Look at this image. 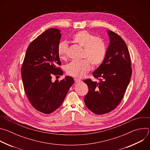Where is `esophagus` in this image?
I'll return each instance as SVG.
<instances>
[{
    "label": "esophagus",
    "mask_w": 150,
    "mask_h": 150,
    "mask_svg": "<svg viewBox=\"0 0 150 150\" xmlns=\"http://www.w3.org/2000/svg\"><path fill=\"white\" fill-rule=\"evenodd\" d=\"M81 81L80 80V79H76V78H75V82H76V83H78V82H80Z\"/></svg>",
    "instance_id": "esophagus-1"
}]
</instances>
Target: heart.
<instances>
[{
    "mask_svg": "<svg viewBox=\"0 0 150 150\" xmlns=\"http://www.w3.org/2000/svg\"><path fill=\"white\" fill-rule=\"evenodd\" d=\"M72 41L83 47L81 60H74L66 67L67 73L75 78H82L91 69V64L97 67L103 63L106 55V46L103 40L97 38L87 31H81L72 37ZM68 45L65 41L60 42L57 46V53L62 59H65Z\"/></svg>",
    "mask_w": 150,
    "mask_h": 150,
    "instance_id": "heart-1",
    "label": "heart"
}]
</instances>
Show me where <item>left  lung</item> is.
<instances>
[{"instance_id":"1","label":"left lung","mask_w":150,"mask_h":150,"mask_svg":"<svg viewBox=\"0 0 150 150\" xmlns=\"http://www.w3.org/2000/svg\"><path fill=\"white\" fill-rule=\"evenodd\" d=\"M110 42L104 61L93 75L100 81L87 79L88 92L84 97L87 108L96 115L113 110L119 105L129 83L131 62L125 41L115 33L107 31Z\"/></svg>"}]
</instances>
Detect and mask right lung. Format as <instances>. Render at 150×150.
Wrapping results in <instances>:
<instances>
[{"label":"right lung","instance_id":"1","mask_svg":"<svg viewBox=\"0 0 150 150\" xmlns=\"http://www.w3.org/2000/svg\"><path fill=\"white\" fill-rule=\"evenodd\" d=\"M61 35L59 30L50 28L38 36L28 47L21 68L24 91L30 102L45 114L59 108L74 83L69 76L60 81L52 80L53 75H63L57 67L61 65L57 53Z\"/></svg>","mask_w":150,"mask_h":150}]
</instances>
